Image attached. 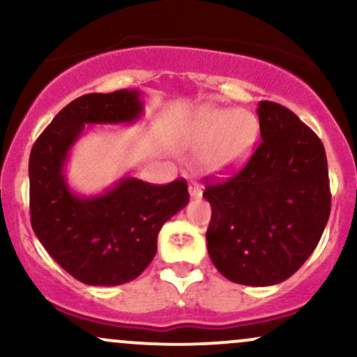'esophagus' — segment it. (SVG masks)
I'll list each match as a JSON object with an SVG mask.
<instances>
[{"label": "esophagus", "mask_w": 357, "mask_h": 357, "mask_svg": "<svg viewBox=\"0 0 357 357\" xmlns=\"http://www.w3.org/2000/svg\"><path fill=\"white\" fill-rule=\"evenodd\" d=\"M202 195H203L202 186H199V184H196V183H191L190 184V196H191V198H199Z\"/></svg>", "instance_id": "1"}]
</instances>
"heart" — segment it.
<instances>
[{
	"instance_id": "b5f03b06",
	"label": "heart",
	"mask_w": 357,
	"mask_h": 357,
	"mask_svg": "<svg viewBox=\"0 0 357 357\" xmlns=\"http://www.w3.org/2000/svg\"><path fill=\"white\" fill-rule=\"evenodd\" d=\"M260 132L258 119L248 110L206 107L196 114L191 146L204 147L199 166L208 174H230L252 154Z\"/></svg>"
}]
</instances>
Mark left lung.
Wrapping results in <instances>:
<instances>
[{
	"mask_svg": "<svg viewBox=\"0 0 357 357\" xmlns=\"http://www.w3.org/2000/svg\"><path fill=\"white\" fill-rule=\"evenodd\" d=\"M261 142L247 166L203 198L211 204L208 253L218 272L241 285L280 284L321 240L331 213L324 146L292 110L261 100Z\"/></svg>",
	"mask_w": 357,
	"mask_h": 357,
	"instance_id": "8db88e82",
	"label": "left lung"
}]
</instances>
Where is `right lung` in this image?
I'll return each instance as SVG.
<instances>
[{
    "label": "right lung",
    "mask_w": 357,
    "mask_h": 357,
    "mask_svg": "<svg viewBox=\"0 0 357 357\" xmlns=\"http://www.w3.org/2000/svg\"><path fill=\"white\" fill-rule=\"evenodd\" d=\"M142 112L139 90L87 93L61 109L31 147V227L53 260L87 285H121L141 275L162 225L190 202L184 179L154 186L126 176L96 196L68 188L65 165L85 124H130Z\"/></svg>",
    "instance_id": "right-lung-1"
}]
</instances>
